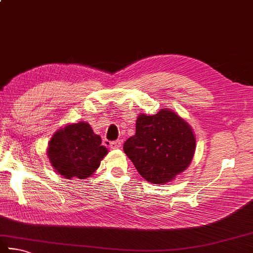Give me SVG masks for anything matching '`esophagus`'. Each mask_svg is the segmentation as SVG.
I'll return each mask as SVG.
<instances>
[{"label": "esophagus", "mask_w": 253, "mask_h": 253, "mask_svg": "<svg viewBox=\"0 0 253 253\" xmlns=\"http://www.w3.org/2000/svg\"><path fill=\"white\" fill-rule=\"evenodd\" d=\"M122 147V141L121 140H115L111 142V148L112 149H119Z\"/></svg>", "instance_id": "34e87169"}]
</instances>
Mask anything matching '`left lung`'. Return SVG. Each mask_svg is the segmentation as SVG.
I'll return each instance as SVG.
<instances>
[{"mask_svg": "<svg viewBox=\"0 0 253 253\" xmlns=\"http://www.w3.org/2000/svg\"><path fill=\"white\" fill-rule=\"evenodd\" d=\"M196 136L191 126L171 109L155 115L141 113L136 134L124 144V151L147 181L165 185L186 170L194 158Z\"/></svg>", "mask_w": 253, "mask_h": 253, "instance_id": "obj_1", "label": "left lung"}]
</instances>
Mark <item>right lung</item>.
<instances>
[{"instance_id": "add662e5", "label": "right lung", "mask_w": 253, "mask_h": 253, "mask_svg": "<svg viewBox=\"0 0 253 253\" xmlns=\"http://www.w3.org/2000/svg\"><path fill=\"white\" fill-rule=\"evenodd\" d=\"M108 149L87 122L70 124L54 132L47 157L55 171L66 179H87L97 170Z\"/></svg>"}]
</instances>
